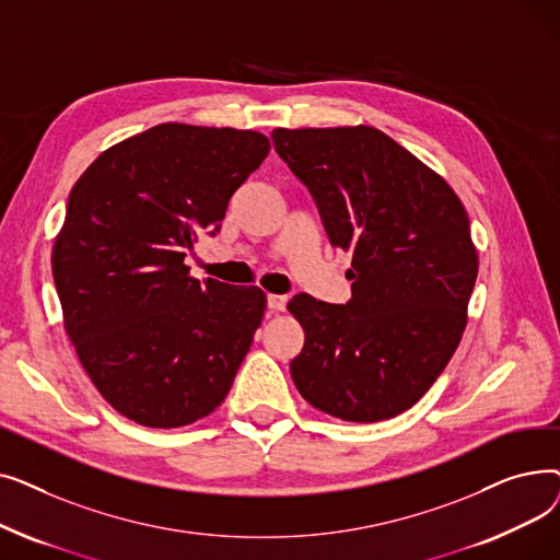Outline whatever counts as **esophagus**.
<instances>
[{"label": "esophagus", "mask_w": 560, "mask_h": 560, "mask_svg": "<svg viewBox=\"0 0 560 560\" xmlns=\"http://www.w3.org/2000/svg\"><path fill=\"white\" fill-rule=\"evenodd\" d=\"M285 304H288V298L285 295H268V308L270 311H285Z\"/></svg>", "instance_id": "1"}]
</instances>
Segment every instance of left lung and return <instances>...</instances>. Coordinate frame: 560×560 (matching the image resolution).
I'll use <instances>...</instances> for the list:
<instances>
[{
    "mask_svg": "<svg viewBox=\"0 0 560 560\" xmlns=\"http://www.w3.org/2000/svg\"><path fill=\"white\" fill-rule=\"evenodd\" d=\"M275 150L308 188L351 300L288 302L304 329L290 374L322 413L381 422L420 401L467 325L479 256L458 195L374 127L275 129Z\"/></svg>",
    "mask_w": 560,
    "mask_h": 560,
    "instance_id": "8db88e82",
    "label": "left lung"
}]
</instances>
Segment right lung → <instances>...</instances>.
I'll return each mask as SVG.
<instances>
[{
    "label": "right lung",
    "mask_w": 560,
    "mask_h": 560,
    "mask_svg": "<svg viewBox=\"0 0 560 560\" xmlns=\"http://www.w3.org/2000/svg\"><path fill=\"white\" fill-rule=\"evenodd\" d=\"M268 152L258 131L165 122L108 147L70 192L51 252L63 325L100 395L136 424H192L231 390L265 292L201 283L184 258Z\"/></svg>",
    "instance_id": "1"
}]
</instances>
